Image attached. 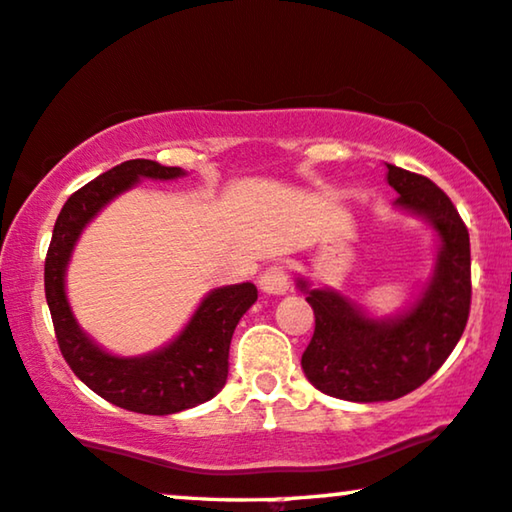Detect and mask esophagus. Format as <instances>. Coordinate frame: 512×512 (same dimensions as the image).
Instances as JSON below:
<instances>
[{
  "label": "esophagus",
  "mask_w": 512,
  "mask_h": 512,
  "mask_svg": "<svg viewBox=\"0 0 512 512\" xmlns=\"http://www.w3.org/2000/svg\"><path fill=\"white\" fill-rule=\"evenodd\" d=\"M260 288L269 295H285L290 288V274L285 264H271L269 269L262 271Z\"/></svg>",
  "instance_id": "esophagus-1"
}]
</instances>
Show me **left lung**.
Returning <instances> with one entry per match:
<instances>
[{
	"instance_id": "obj_1",
	"label": "left lung",
	"mask_w": 512,
	"mask_h": 512,
	"mask_svg": "<svg viewBox=\"0 0 512 512\" xmlns=\"http://www.w3.org/2000/svg\"><path fill=\"white\" fill-rule=\"evenodd\" d=\"M395 206L424 215L440 234L438 267L421 299L395 320L367 318L349 299L309 290L316 327L302 370L318 391L351 403H379L412 393L440 370L454 351L470 313V238L449 196L419 173L391 166Z\"/></svg>"
}]
</instances>
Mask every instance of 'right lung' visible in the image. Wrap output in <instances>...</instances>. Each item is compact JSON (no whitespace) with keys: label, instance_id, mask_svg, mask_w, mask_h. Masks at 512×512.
I'll return each instance as SVG.
<instances>
[{"label":"right lung","instance_id":"obj_1","mask_svg":"<svg viewBox=\"0 0 512 512\" xmlns=\"http://www.w3.org/2000/svg\"><path fill=\"white\" fill-rule=\"evenodd\" d=\"M182 170L149 159L124 161L77 189L60 210L44 262V290L65 363L107 403L138 414H175L215 398L229 374V344L238 320L255 304L252 283L227 285L203 299L182 335L142 358H117L98 349L74 320L65 297V267L81 229L114 196L140 177L173 180Z\"/></svg>","mask_w":512,"mask_h":512}]
</instances>
